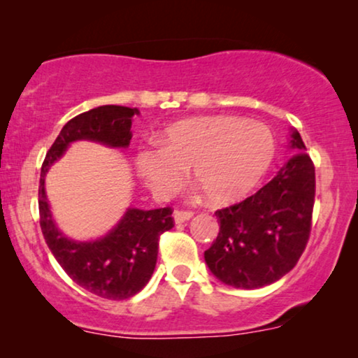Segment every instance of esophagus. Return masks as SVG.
<instances>
[{
  "label": "esophagus",
  "mask_w": 358,
  "mask_h": 358,
  "mask_svg": "<svg viewBox=\"0 0 358 358\" xmlns=\"http://www.w3.org/2000/svg\"><path fill=\"white\" fill-rule=\"evenodd\" d=\"M194 217L192 210H176L174 212V222L176 223H184Z\"/></svg>",
  "instance_id": "1"
}]
</instances>
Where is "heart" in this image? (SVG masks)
I'll return each instance as SVG.
<instances>
[{"label": "heart", "mask_w": 358, "mask_h": 358, "mask_svg": "<svg viewBox=\"0 0 358 358\" xmlns=\"http://www.w3.org/2000/svg\"><path fill=\"white\" fill-rule=\"evenodd\" d=\"M275 155L272 131L259 122L213 115L180 120L135 155L140 179L161 199L182 185L187 168L208 202L231 203L256 187Z\"/></svg>", "instance_id": "obj_1"}]
</instances>
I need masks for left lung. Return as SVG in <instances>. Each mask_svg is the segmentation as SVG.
Wrapping results in <instances>:
<instances>
[{"instance_id": "left-lung-1", "label": "left lung", "mask_w": 358, "mask_h": 358, "mask_svg": "<svg viewBox=\"0 0 358 358\" xmlns=\"http://www.w3.org/2000/svg\"><path fill=\"white\" fill-rule=\"evenodd\" d=\"M292 148L300 151L275 178L251 197L217 210L220 231L205 251L215 277L234 288H261L296 266L311 231L315 164L300 134L292 130Z\"/></svg>"}]
</instances>
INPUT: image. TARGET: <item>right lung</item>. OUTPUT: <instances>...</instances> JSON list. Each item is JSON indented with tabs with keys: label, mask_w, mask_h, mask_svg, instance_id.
Returning <instances> with one entry per match:
<instances>
[{
	"label": "right lung",
	"mask_w": 358,
	"mask_h": 358,
	"mask_svg": "<svg viewBox=\"0 0 358 358\" xmlns=\"http://www.w3.org/2000/svg\"><path fill=\"white\" fill-rule=\"evenodd\" d=\"M138 109L101 106L73 117L47 151L38 185V213L45 243L68 277L85 290L107 300H127L153 275L159 236L174 227L173 208H129L115 228L96 241L68 239L53 222L45 195V174L76 140L99 141L127 148L131 140V117Z\"/></svg>",
	"instance_id": "1"
}]
</instances>
